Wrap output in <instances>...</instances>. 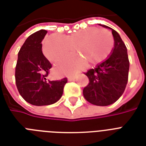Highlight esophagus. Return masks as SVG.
Instances as JSON below:
<instances>
[{
	"label": "esophagus",
	"mask_w": 146,
	"mask_h": 146,
	"mask_svg": "<svg viewBox=\"0 0 146 146\" xmlns=\"http://www.w3.org/2000/svg\"><path fill=\"white\" fill-rule=\"evenodd\" d=\"M67 80H68V81H73V80H75V77L74 76H68Z\"/></svg>",
	"instance_id": "1"
}]
</instances>
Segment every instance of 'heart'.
<instances>
[{
    "mask_svg": "<svg viewBox=\"0 0 146 146\" xmlns=\"http://www.w3.org/2000/svg\"><path fill=\"white\" fill-rule=\"evenodd\" d=\"M80 44L77 47V42ZM113 47V35L108 30L96 27H89L64 38L60 34H53L47 38L43 44L44 56L54 64L64 63L72 56L73 49L78 48V54L82 56L88 63L98 64L108 57ZM82 50L81 51V50ZM58 70L63 73H73L69 66H59Z\"/></svg>",
    "mask_w": 146,
    "mask_h": 146,
    "instance_id": "1",
    "label": "heart"
}]
</instances>
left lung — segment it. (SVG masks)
I'll use <instances>...</instances> for the list:
<instances>
[{
  "label": "left lung",
  "mask_w": 146,
  "mask_h": 146,
  "mask_svg": "<svg viewBox=\"0 0 146 146\" xmlns=\"http://www.w3.org/2000/svg\"><path fill=\"white\" fill-rule=\"evenodd\" d=\"M99 25L111 29L114 45L105 60L86 73L89 82L82 92L89 103L98 106H108L117 101L126 89L129 61L127 47L120 35L108 26Z\"/></svg>",
  "instance_id": "obj_1"
}]
</instances>
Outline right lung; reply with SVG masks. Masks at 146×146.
<instances>
[{
	"label": "right lung",
	"instance_id": "1",
	"mask_svg": "<svg viewBox=\"0 0 146 146\" xmlns=\"http://www.w3.org/2000/svg\"><path fill=\"white\" fill-rule=\"evenodd\" d=\"M41 29L29 35L18 53L15 70L17 89L25 101L43 106L57 102L61 98L67 79L50 81L48 79L51 64L42 53V40L47 34Z\"/></svg>",
	"mask_w": 146,
	"mask_h": 146
}]
</instances>
